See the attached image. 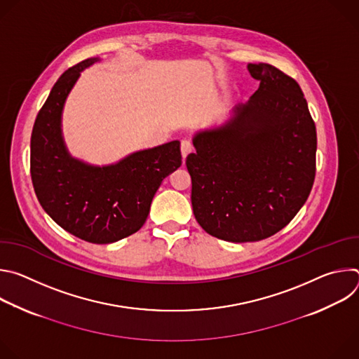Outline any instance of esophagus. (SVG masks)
<instances>
[{"label":"esophagus","instance_id":"1","mask_svg":"<svg viewBox=\"0 0 359 359\" xmlns=\"http://www.w3.org/2000/svg\"><path fill=\"white\" fill-rule=\"evenodd\" d=\"M180 149H182V156H183V161L186 159V156L189 155V153L191 151V143H190V140H187V139H184V140H182V144H180Z\"/></svg>","mask_w":359,"mask_h":359}]
</instances>
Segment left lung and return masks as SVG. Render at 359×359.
<instances>
[{"label": "left lung", "mask_w": 359, "mask_h": 359, "mask_svg": "<svg viewBox=\"0 0 359 359\" xmlns=\"http://www.w3.org/2000/svg\"><path fill=\"white\" fill-rule=\"evenodd\" d=\"M247 69L259 89L223 125L198 130L186 159L197 223L231 243L284 229L316 177V123L299 85L270 64Z\"/></svg>", "instance_id": "8db88e82"}]
</instances>
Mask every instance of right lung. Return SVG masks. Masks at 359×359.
Instances as JSON below:
<instances>
[{"instance_id": "obj_1", "label": "right lung", "mask_w": 359, "mask_h": 359, "mask_svg": "<svg viewBox=\"0 0 359 359\" xmlns=\"http://www.w3.org/2000/svg\"><path fill=\"white\" fill-rule=\"evenodd\" d=\"M89 58L65 71L36 115L31 135V179L42 209L68 233L109 244L136 233L163 179L182 165L180 142L130 153L107 166L74 156L62 136L65 100Z\"/></svg>"}]
</instances>
